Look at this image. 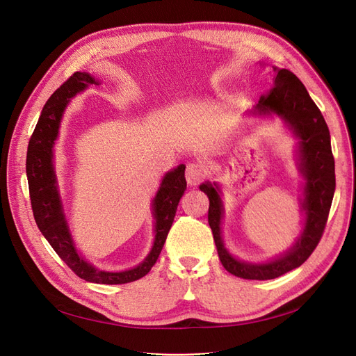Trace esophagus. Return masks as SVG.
I'll return each instance as SVG.
<instances>
[{
  "instance_id": "1",
  "label": "esophagus",
  "mask_w": 356,
  "mask_h": 356,
  "mask_svg": "<svg viewBox=\"0 0 356 356\" xmlns=\"http://www.w3.org/2000/svg\"><path fill=\"white\" fill-rule=\"evenodd\" d=\"M207 176V170H204L203 164L200 163H189L186 167V180L191 186H197Z\"/></svg>"
}]
</instances>
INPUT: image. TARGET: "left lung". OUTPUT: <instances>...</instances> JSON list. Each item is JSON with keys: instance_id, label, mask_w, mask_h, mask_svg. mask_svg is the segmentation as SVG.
I'll return each instance as SVG.
<instances>
[{"instance_id": "8db88e82", "label": "left lung", "mask_w": 356, "mask_h": 356, "mask_svg": "<svg viewBox=\"0 0 356 356\" xmlns=\"http://www.w3.org/2000/svg\"><path fill=\"white\" fill-rule=\"evenodd\" d=\"M258 114L282 117L300 138V172L306 179L305 199L306 225L294 247L267 264H248L235 259L223 247L220 236L222 202L213 183L200 184L209 197L208 220L213 234L220 263L228 273L245 280H271L297 267L316 250L323 235L334 193V160L330 148V134L321 109L310 98L307 89L293 72L273 66V86L261 97L255 106Z\"/></svg>"}]
</instances>
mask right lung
Here are the masks:
<instances>
[{"instance_id":"right-lung-1","label":"right lung","mask_w":356,"mask_h":356,"mask_svg":"<svg viewBox=\"0 0 356 356\" xmlns=\"http://www.w3.org/2000/svg\"><path fill=\"white\" fill-rule=\"evenodd\" d=\"M95 82L89 73L74 72L72 76L53 92L42 115L37 121L27 148L26 172L29 180V192L31 209L37 227L44 238L49 241L51 248L56 251L66 266L78 277L89 283L98 284H125L136 282L144 277L152 267L163 250L167 234L170 231L179 202L186 191L184 165L180 164L173 172L167 173L163 179L161 188L154 197V215H156V238L154 245L143 263L127 271L108 273L97 270L83 261L74 248L70 238L66 219L62 211V202L56 188V176L53 170V144L58 138L59 124L63 111L70 98L82 92L86 86Z\"/></svg>"}]
</instances>
